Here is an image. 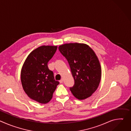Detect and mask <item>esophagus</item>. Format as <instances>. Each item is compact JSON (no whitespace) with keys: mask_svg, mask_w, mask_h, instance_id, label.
<instances>
[{"mask_svg":"<svg viewBox=\"0 0 131 131\" xmlns=\"http://www.w3.org/2000/svg\"><path fill=\"white\" fill-rule=\"evenodd\" d=\"M60 83H63V79H61L60 81Z\"/></svg>","mask_w":131,"mask_h":131,"instance_id":"1","label":"esophagus"}]
</instances>
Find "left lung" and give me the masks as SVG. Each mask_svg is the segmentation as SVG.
Masks as SVG:
<instances>
[{"label": "left lung", "mask_w": 131, "mask_h": 131, "mask_svg": "<svg viewBox=\"0 0 131 131\" xmlns=\"http://www.w3.org/2000/svg\"><path fill=\"white\" fill-rule=\"evenodd\" d=\"M59 50L67 59L74 84L70 88L73 95L82 100L91 96L97 90L102 76L99 60L95 52L84 43L61 45Z\"/></svg>", "instance_id": "8db88e82"}]
</instances>
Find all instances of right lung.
<instances>
[{"instance_id": "right-lung-1", "label": "right lung", "mask_w": 131, "mask_h": 131, "mask_svg": "<svg viewBox=\"0 0 131 131\" xmlns=\"http://www.w3.org/2000/svg\"><path fill=\"white\" fill-rule=\"evenodd\" d=\"M57 46H42L33 50L27 57L21 72L23 88L31 99L41 104L49 102L57 85L48 63L53 57Z\"/></svg>"}]
</instances>
